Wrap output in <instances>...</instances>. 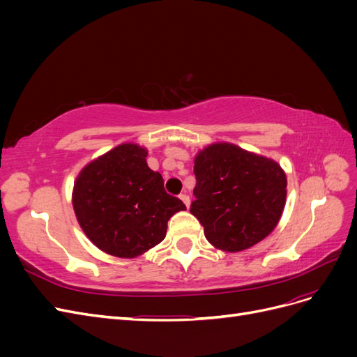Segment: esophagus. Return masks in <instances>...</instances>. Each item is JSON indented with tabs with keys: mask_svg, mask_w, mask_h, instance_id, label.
<instances>
[{
	"mask_svg": "<svg viewBox=\"0 0 357 357\" xmlns=\"http://www.w3.org/2000/svg\"><path fill=\"white\" fill-rule=\"evenodd\" d=\"M180 199L183 201V204L186 205V207L189 208V205H190V198H189V195H186V193H181L180 195Z\"/></svg>",
	"mask_w": 357,
	"mask_h": 357,
	"instance_id": "1",
	"label": "esophagus"
}]
</instances>
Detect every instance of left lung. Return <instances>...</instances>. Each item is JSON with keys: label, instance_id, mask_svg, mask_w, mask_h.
Returning a JSON list of instances; mask_svg holds the SVG:
<instances>
[{"label": "left lung", "instance_id": "left-lung-1", "mask_svg": "<svg viewBox=\"0 0 357 357\" xmlns=\"http://www.w3.org/2000/svg\"><path fill=\"white\" fill-rule=\"evenodd\" d=\"M190 213L223 252H241L274 231L284 210L287 180L277 162L231 143L210 144L195 158Z\"/></svg>", "mask_w": 357, "mask_h": 357}]
</instances>
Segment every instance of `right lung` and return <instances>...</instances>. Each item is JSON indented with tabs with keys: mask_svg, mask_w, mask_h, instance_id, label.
I'll use <instances>...</instances> for the list:
<instances>
[{
	"mask_svg": "<svg viewBox=\"0 0 357 357\" xmlns=\"http://www.w3.org/2000/svg\"><path fill=\"white\" fill-rule=\"evenodd\" d=\"M146 158L144 147L125 143L89 162L74 181L73 207L83 232L116 257L132 259L158 245L171 215L186 210Z\"/></svg>",
	"mask_w": 357,
	"mask_h": 357,
	"instance_id": "right-lung-1",
	"label": "right lung"
}]
</instances>
